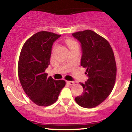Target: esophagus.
<instances>
[{
	"mask_svg": "<svg viewBox=\"0 0 132 132\" xmlns=\"http://www.w3.org/2000/svg\"><path fill=\"white\" fill-rule=\"evenodd\" d=\"M67 82L69 84L71 85V86L75 84V82L74 81H72V80H70V81H67Z\"/></svg>",
	"mask_w": 132,
	"mask_h": 132,
	"instance_id": "obj_1",
	"label": "esophagus"
}]
</instances>
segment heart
Listing matches in <instances>:
<instances>
[{
  "mask_svg": "<svg viewBox=\"0 0 132 132\" xmlns=\"http://www.w3.org/2000/svg\"><path fill=\"white\" fill-rule=\"evenodd\" d=\"M65 43L67 44V45L68 46V47L70 48V50L72 48H79V46H78V44L77 42L72 39H67L65 41Z\"/></svg>",
  "mask_w": 132,
  "mask_h": 132,
  "instance_id": "obj_1",
  "label": "heart"
}]
</instances>
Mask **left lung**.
I'll return each mask as SVG.
<instances>
[{
	"mask_svg": "<svg viewBox=\"0 0 132 132\" xmlns=\"http://www.w3.org/2000/svg\"><path fill=\"white\" fill-rule=\"evenodd\" d=\"M80 43V65L86 68L89 79L80 83L84 90L75 98L79 105L92 108L101 104L111 93L115 83L117 65L114 53L106 39L91 30L72 34Z\"/></svg>",
	"mask_w": 132,
	"mask_h": 132,
	"instance_id": "8db88e82",
	"label": "left lung"
}]
</instances>
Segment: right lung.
<instances>
[{"label":"right lung","instance_id":"add662e5","mask_svg":"<svg viewBox=\"0 0 132 132\" xmlns=\"http://www.w3.org/2000/svg\"><path fill=\"white\" fill-rule=\"evenodd\" d=\"M61 35L40 31L25 42L18 63V76L22 89L33 103L40 106L53 104L65 86L63 80L48 77L53 44Z\"/></svg>","mask_w":132,"mask_h":132}]
</instances>
